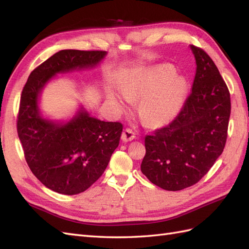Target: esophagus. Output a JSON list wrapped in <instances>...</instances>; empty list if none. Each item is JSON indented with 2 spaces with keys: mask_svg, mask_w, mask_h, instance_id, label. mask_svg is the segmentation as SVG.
Returning <instances> with one entry per match:
<instances>
[{
  "mask_svg": "<svg viewBox=\"0 0 249 249\" xmlns=\"http://www.w3.org/2000/svg\"><path fill=\"white\" fill-rule=\"evenodd\" d=\"M135 137H136V134H135V132L132 129H130V127L124 129L122 134V139L123 141H125V142L134 140Z\"/></svg>",
  "mask_w": 249,
  "mask_h": 249,
  "instance_id": "obj_1",
  "label": "esophagus"
}]
</instances>
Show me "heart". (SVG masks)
<instances>
[{"mask_svg":"<svg viewBox=\"0 0 249 249\" xmlns=\"http://www.w3.org/2000/svg\"><path fill=\"white\" fill-rule=\"evenodd\" d=\"M123 93L131 101L143 99L139 111L142 118L152 125H160L175 117L182 107L186 93L185 82L175 76L171 66L162 65L148 71L141 72L124 83ZM110 100L119 107L124 106L123 99L111 92Z\"/></svg>","mask_w":249,"mask_h":249,"instance_id":"obj_1","label":"heart"}]
</instances>
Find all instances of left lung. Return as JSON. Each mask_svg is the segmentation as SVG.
I'll return each mask as SVG.
<instances>
[{
  "label": "left lung",
  "mask_w": 249,
  "mask_h": 249,
  "mask_svg": "<svg viewBox=\"0 0 249 249\" xmlns=\"http://www.w3.org/2000/svg\"><path fill=\"white\" fill-rule=\"evenodd\" d=\"M196 60L192 91L171 123L145 136L141 171L168 191L191 187L205 177L225 146L231 94L214 61L191 46Z\"/></svg>",
  "instance_id": "8db88e82"
}]
</instances>
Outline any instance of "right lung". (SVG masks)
I'll return each mask as SVG.
<instances>
[{
    "instance_id": "obj_1",
    "label": "right lung",
    "mask_w": 249,
    "mask_h": 249,
    "mask_svg": "<svg viewBox=\"0 0 249 249\" xmlns=\"http://www.w3.org/2000/svg\"><path fill=\"white\" fill-rule=\"evenodd\" d=\"M105 51L62 50L32 71L22 88L17 120L25 159L49 189L65 195L84 192L101 178L119 144L123 124L102 122L81 110L65 124L41 118L37 97L58 72L93 67Z\"/></svg>"
}]
</instances>
